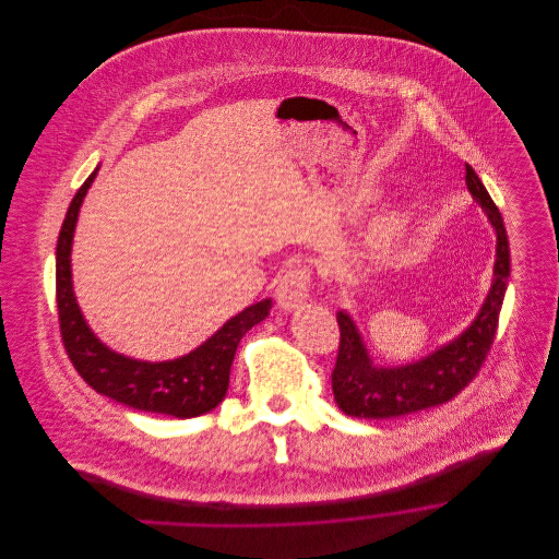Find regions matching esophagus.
I'll return each mask as SVG.
<instances>
[{
	"mask_svg": "<svg viewBox=\"0 0 559 559\" xmlns=\"http://www.w3.org/2000/svg\"><path fill=\"white\" fill-rule=\"evenodd\" d=\"M308 293H310V273L301 266L288 269L282 275V280L277 284V290H275L277 306L284 312H295L306 304Z\"/></svg>",
	"mask_w": 559,
	"mask_h": 559,
	"instance_id": "1",
	"label": "esophagus"
}]
</instances>
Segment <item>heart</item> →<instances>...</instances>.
<instances>
[{
	"instance_id": "heart-1",
	"label": "heart",
	"mask_w": 559,
	"mask_h": 559,
	"mask_svg": "<svg viewBox=\"0 0 559 559\" xmlns=\"http://www.w3.org/2000/svg\"><path fill=\"white\" fill-rule=\"evenodd\" d=\"M396 228V224L394 222H388V224H383V233H388L390 235V230H394Z\"/></svg>"
}]
</instances>
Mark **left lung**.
<instances>
[{
  "instance_id": "obj_1",
  "label": "left lung",
  "mask_w": 559,
  "mask_h": 559,
  "mask_svg": "<svg viewBox=\"0 0 559 559\" xmlns=\"http://www.w3.org/2000/svg\"><path fill=\"white\" fill-rule=\"evenodd\" d=\"M465 169L467 189L497 237L488 295L476 319L461 335L404 366L374 364L355 320L348 312L340 310V350L331 374V388L337 406L350 417L390 419L439 406L461 394V390L474 381L490 350L510 277V245L501 213L478 174L472 165Z\"/></svg>"
}]
</instances>
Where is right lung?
<instances>
[{"instance_id": "add662e5", "label": "right lung", "mask_w": 559, "mask_h": 559, "mask_svg": "<svg viewBox=\"0 0 559 559\" xmlns=\"http://www.w3.org/2000/svg\"><path fill=\"white\" fill-rule=\"evenodd\" d=\"M98 167L100 165H96L75 193L56 247V297L67 353L81 379L107 399L138 411L180 419L204 415L226 399L240 337L269 317L273 304L271 299H262L245 308L204 344L169 361L133 359L103 344L81 314L71 271V251L81 204Z\"/></svg>"}]
</instances>
